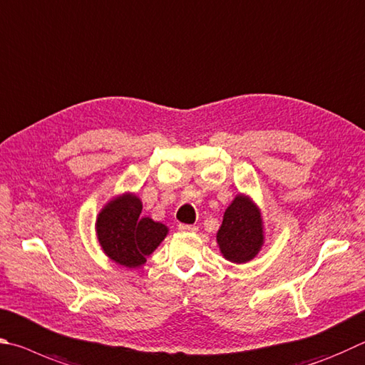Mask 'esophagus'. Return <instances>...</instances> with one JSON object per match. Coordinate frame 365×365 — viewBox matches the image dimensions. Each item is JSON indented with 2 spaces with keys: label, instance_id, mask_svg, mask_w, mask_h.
<instances>
[{
  "label": "esophagus",
  "instance_id": "1",
  "mask_svg": "<svg viewBox=\"0 0 365 365\" xmlns=\"http://www.w3.org/2000/svg\"><path fill=\"white\" fill-rule=\"evenodd\" d=\"M179 231L181 232H197V226H192V225H179Z\"/></svg>",
  "mask_w": 365,
  "mask_h": 365
}]
</instances>
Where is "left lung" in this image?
<instances>
[{
  "label": "left lung",
  "instance_id": "8db88e82",
  "mask_svg": "<svg viewBox=\"0 0 365 365\" xmlns=\"http://www.w3.org/2000/svg\"><path fill=\"white\" fill-rule=\"evenodd\" d=\"M220 252L235 264L248 263L264 247V221L250 195L237 194L226 208L218 234Z\"/></svg>",
  "mask_w": 365,
  "mask_h": 365
}]
</instances>
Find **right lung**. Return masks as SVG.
Segmentation results:
<instances>
[{"label":"right lung","instance_id":"right-lung-1","mask_svg":"<svg viewBox=\"0 0 365 365\" xmlns=\"http://www.w3.org/2000/svg\"><path fill=\"white\" fill-rule=\"evenodd\" d=\"M143 202L133 192L112 197L96 218V237L106 257L125 267L143 266L162 244L168 227L140 216Z\"/></svg>","mask_w":365,"mask_h":365}]
</instances>
